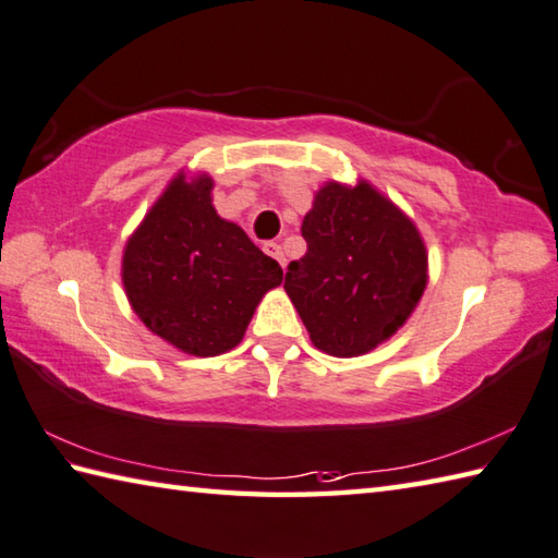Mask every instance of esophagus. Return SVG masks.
<instances>
[{
	"label": "esophagus",
	"mask_w": 558,
	"mask_h": 558,
	"mask_svg": "<svg viewBox=\"0 0 558 558\" xmlns=\"http://www.w3.org/2000/svg\"><path fill=\"white\" fill-rule=\"evenodd\" d=\"M265 252L271 259H277L281 267H287V257H283V250L279 243H265Z\"/></svg>",
	"instance_id": "1"
}]
</instances>
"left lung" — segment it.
I'll return each mask as SVG.
<instances>
[{
  "mask_svg": "<svg viewBox=\"0 0 558 558\" xmlns=\"http://www.w3.org/2000/svg\"><path fill=\"white\" fill-rule=\"evenodd\" d=\"M301 235L308 250L289 265L283 289L318 350L369 352L415 311L427 283L425 243L369 182L325 184Z\"/></svg>",
  "mask_w": 558,
  "mask_h": 558,
  "instance_id": "obj_1",
  "label": "left lung"
}]
</instances>
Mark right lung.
I'll return each mask as SVG.
<instances>
[{"label":"right lung","mask_w":558,"mask_h":558,"mask_svg":"<svg viewBox=\"0 0 558 558\" xmlns=\"http://www.w3.org/2000/svg\"><path fill=\"white\" fill-rule=\"evenodd\" d=\"M208 174H177L123 250V289L135 315L194 356L233 350L262 296L283 279L277 259L216 214Z\"/></svg>","instance_id":"obj_1"}]
</instances>
